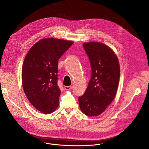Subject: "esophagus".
<instances>
[{
	"label": "esophagus",
	"mask_w": 149,
	"mask_h": 149,
	"mask_svg": "<svg viewBox=\"0 0 149 149\" xmlns=\"http://www.w3.org/2000/svg\"><path fill=\"white\" fill-rule=\"evenodd\" d=\"M64 88L67 90H70L72 89V87L71 86H65Z\"/></svg>",
	"instance_id": "obj_1"
}]
</instances>
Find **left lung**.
I'll return each mask as SVG.
<instances>
[{
	"mask_svg": "<svg viewBox=\"0 0 149 149\" xmlns=\"http://www.w3.org/2000/svg\"><path fill=\"white\" fill-rule=\"evenodd\" d=\"M83 47L91 65V77L85 93L78 97L82 112L97 116L114 100L120 79V65L113 51L102 43L91 42Z\"/></svg>",
	"mask_w": 149,
	"mask_h": 149,
	"instance_id": "8db88e82",
	"label": "left lung"
}]
</instances>
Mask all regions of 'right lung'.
Wrapping results in <instances>:
<instances>
[{
    "instance_id": "obj_1",
    "label": "right lung",
    "mask_w": 149,
    "mask_h": 149,
    "mask_svg": "<svg viewBox=\"0 0 149 149\" xmlns=\"http://www.w3.org/2000/svg\"><path fill=\"white\" fill-rule=\"evenodd\" d=\"M72 44V41L42 39L32 47L24 59L22 71L24 92L32 105L45 114L52 113L59 105L58 62Z\"/></svg>"
}]
</instances>
